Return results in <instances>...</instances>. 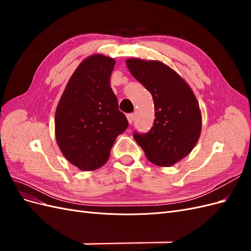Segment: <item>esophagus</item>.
Returning <instances> with one entry per match:
<instances>
[{
  "label": "esophagus",
  "instance_id": "obj_1",
  "mask_svg": "<svg viewBox=\"0 0 251 251\" xmlns=\"http://www.w3.org/2000/svg\"><path fill=\"white\" fill-rule=\"evenodd\" d=\"M134 117H135V115L134 114H127L126 115V118H127V121H128V124H133V121H134Z\"/></svg>",
  "mask_w": 251,
  "mask_h": 251
}]
</instances>
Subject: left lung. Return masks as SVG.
Here are the masks:
<instances>
[{"label": "left lung", "mask_w": 251, "mask_h": 251, "mask_svg": "<svg viewBox=\"0 0 251 251\" xmlns=\"http://www.w3.org/2000/svg\"><path fill=\"white\" fill-rule=\"evenodd\" d=\"M127 69L153 96L155 120L146 134L134 133L149 160L171 166L187 156L200 137L198 100L187 82L159 60L128 58Z\"/></svg>", "instance_id": "1"}]
</instances>
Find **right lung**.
<instances>
[{
  "mask_svg": "<svg viewBox=\"0 0 251 251\" xmlns=\"http://www.w3.org/2000/svg\"><path fill=\"white\" fill-rule=\"evenodd\" d=\"M114 66L115 60L102 54L82 60L57 104L56 142L67 160L81 171L101 168L128 126L110 86Z\"/></svg>",
  "mask_w": 251,
  "mask_h": 251,
  "instance_id": "1",
  "label": "right lung"
}]
</instances>
